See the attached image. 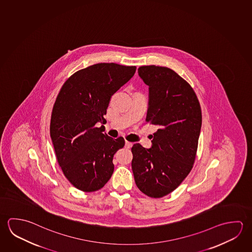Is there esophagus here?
Masks as SVG:
<instances>
[{
  "label": "esophagus",
  "mask_w": 252,
  "mask_h": 252,
  "mask_svg": "<svg viewBox=\"0 0 252 252\" xmlns=\"http://www.w3.org/2000/svg\"><path fill=\"white\" fill-rule=\"evenodd\" d=\"M132 142H130V141H126V144H125V147L126 148V149H130L131 147H132Z\"/></svg>",
  "instance_id": "34e87169"
}]
</instances>
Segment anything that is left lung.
<instances>
[{"instance_id":"8db88e82","label":"left lung","mask_w":252,"mask_h":252,"mask_svg":"<svg viewBox=\"0 0 252 252\" xmlns=\"http://www.w3.org/2000/svg\"><path fill=\"white\" fill-rule=\"evenodd\" d=\"M149 86L146 122L158 126L152 147H132V170L138 189L152 198L176 189L189 175L196 157L202 111L194 89L167 67H139Z\"/></svg>"}]
</instances>
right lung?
<instances>
[{
	"label": "right lung",
	"mask_w": 252,
	"mask_h": 252,
	"mask_svg": "<svg viewBox=\"0 0 252 252\" xmlns=\"http://www.w3.org/2000/svg\"><path fill=\"white\" fill-rule=\"evenodd\" d=\"M135 66L101 63L76 71L63 85L54 104L50 137L64 176L84 192L101 189L114 171V154L123 137L102 133L103 116L114 93L134 75Z\"/></svg>",
	"instance_id": "obj_1"
}]
</instances>
